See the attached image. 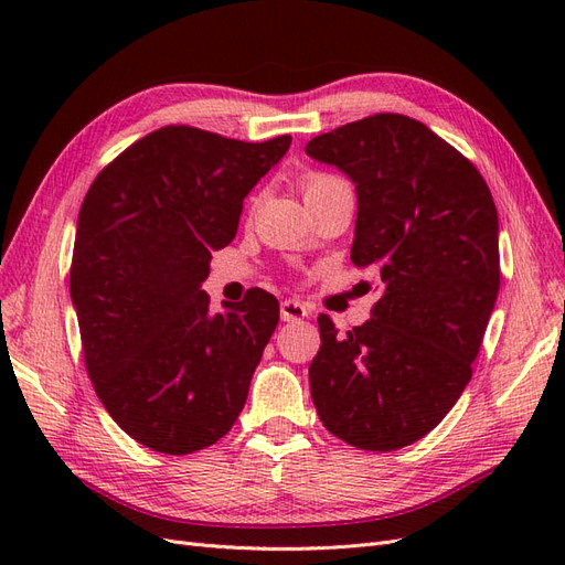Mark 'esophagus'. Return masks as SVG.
Masks as SVG:
<instances>
[{
    "instance_id": "34e87169",
    "label": "esophagus",
    "mask_w": 565,
    "mask_h": 565,
    "mask_svg": "<svg viewBox=\"0 0 565 565\" xmlns=\"http://www.w3.org/2000/svg\"><path fill=\"white\" fill-rule=\"evenodd\" d=\"M280 318L285 322H297V320L309 318V309H306V306L301 301H297V299H285L280 303Z\"/></svg>"
}]
</instances>
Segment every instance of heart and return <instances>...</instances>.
I'll return each instance as SVG.
<instances>
[{"label": "heart", "instance_id": "obj_1", "mask_svg": "<svg viewBox=\"0 0 565 565\" xmlns=\"http://www.w3.org/2000/svg\"><path fill=\"white\" fill-rule=\"evenodd\" d=\"M332 181H337V179L330 177V174H311V177H306L303 183H301L303 195L309 193V191H316V188H320V185H328V183H332Z\"/></svg>", "mask_w": 565, "mask_h": 565}]
</instances>
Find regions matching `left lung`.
Masks as SVG:
<instances>
[{"label":"left lung","mask_w":565,"mask_h":565,"mask_svg":"<svg viewBox=\"0 0 565 565\" xmlns=\"http://www.w3.org/2000/svg\"><path fill=\"white\" fill-rule=\"evenodd\" d=\"M306 156L355 183L351 262L377 270L382 292L347 334L318 318L313 405L349 446L398 450L438 426L471 380L500 292L498 210L478 169L405 115L320 134Z\"/></svg>","instance_id":"8db88e82"}]
</instances>
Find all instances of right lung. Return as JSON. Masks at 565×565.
Here are the masks:
<instances>
[{"instance_id": "add662e5", "label": "right lung", "mask_w": 565, "mask_h": 565, "mask_svg": "<svg viewBox=\"0 0 565 565\" xmlns=\"http://www.w3.org/2000/svg\"><path fill=\"white\" fill-rule=\"evenodd\" d=\"M289 143V134L245 143L162 127L119 152L84 195L71 266L84 365L119 429L150 450L210 448L243 413L278 299L254 287L212 313L200 285Z\"/></svg>"}]
</instances>
